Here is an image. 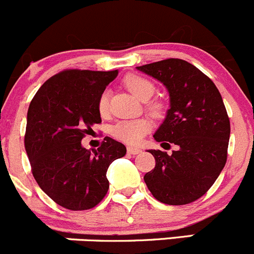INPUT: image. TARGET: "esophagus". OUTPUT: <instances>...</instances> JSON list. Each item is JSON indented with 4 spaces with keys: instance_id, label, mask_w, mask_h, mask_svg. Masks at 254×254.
<instances>
[{
    "instance_id": "obj_1",
    "label": "esophagus",
    "mask_w": 254,
    "mask_h": 254,
    "mask_svg": "<svg viewBox=\"0 0 254 254\" xmlns=\"http://www.w3.org/2000/svg\"><path fill=\"white\" fill-rule=\"evenodd\" d=\"M127 153L128 154H138V153H140V149L139 148H135V147H128Z\"/></svg>"
}]
</instances>
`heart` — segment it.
Masks as SVG:
<instances>
[{
	"mask_svg": "<svg viewBox=\"0 0 254 254\" xmlns=\"http://www.w3.org/2000/svg\"><path fill=\"white\" fill-rule=\"evenodd\" d=\"M125 85L133 95L138 97L142 101L149 99L154 94V84L149 79L140 75H128L125 79ZM149 110L152 114L158 115L162 111V105L159 102H153L150 104ZM97 110L102 116L107 115L110 110V91L105 90L100 95L97 100ZM152 129V125L148 120L145 119H137V120H125V121L117 122L111 128V134L116 139L121 142L127 143V144H138L140 140L144 138L149 130Z\"/></svg>",
	"mask_w": 254,
	"mask_h": 254,
	"instance_id": "obj_1",
	"label": "heart"
}]
</instances>
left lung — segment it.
Returning a JSON list of instances; mask_svg holds the SVG:
<instances>
[{
	"label": "left lung",
	"mask_w": 254,
	"mask_h": 254,
	"mask_svg": "<svg viewBox=\"0 0 254 254\" xmlns=\"http://www.w3.org/2000/svg\"><path fill=\"white\" fill-rule=\"evenodd\" d=\"M137 69L169 91L170 109L154 139L163 148L178 145L170 155L148 150L155 167L143 179L163 204L194 202L212 187L227 160L230 119L220 91L209 76L182 59L170 58Z\"/></svg>",
	"instance_id": "obj_1"
}]
</instances>
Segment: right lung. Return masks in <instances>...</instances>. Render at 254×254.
Segmentation results:
<instances>
[{
  "instance_id": "obj_1",
  "label": "right lung",
  "mask_w": 254,
  "mask_h": 254,
  "mask_svg": "<svg viewBox=\"0 0 254 254\" xmlns=\"http://www.w3.org/2000/svg\"><path fill=\"white\" fill-rule=\"evenodd\" d=\"M119 71L66 69L48 79L27 114L24 147L39 188L71 211L100 204L109 190L107 169L126 154L122 143L105 137L97 149L81 139L101 124L97 100Z\"/></svg>"
}]
</instances>
